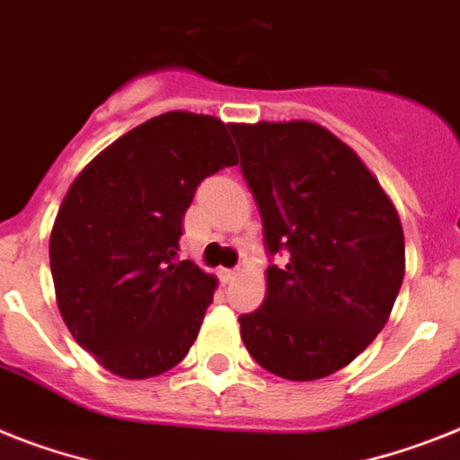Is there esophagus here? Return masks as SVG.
<instances>
[{"mask_svg": "<svg viewBox=\"0 0 460 460\" xmlns=\"http://www.w3.org/2000/svg\"><path fill=\"white\" fill-rule=\"evenodd\" d=\"M218 275H221L223 282H233L234 277H237V268H223V270L218 272Z\"/></svg>", "mask_w": 460, "mask_h": 460, "instance_id": "34e87169", "label": "esophagus"}]
</instances>
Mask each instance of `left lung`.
I'll use <instances>...</instances> for the list:
<instances>
[{"label": "left lung", "instance_id": "8db88e82", "mask_svg": "<svg viewBox=\"0 0 460 460\" xmlns=\"http://www.w3.org/2000/svg\"><path fill=\"white\" fill-rule=\"evenodd\" d=\"M263 223V305L239 317L263 369L314 381L376 339L404 279V234L362 159L313 121L230 124Z\"/></svg>", "mask_w": 460, "mask_h": 460}]
</instances>
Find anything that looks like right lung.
<instances>
[{
	"label": "right lung",
	"mask_w": 460,
	"mask_h": 460,
	"mask_svg": "<svg viewBox=\"0 0 460 460\" xmlns=\"http://www.w3.org/2000/svg\"><path fill=\"white\" fill-rule=\"evenodd\" d=\"M237 164L221 119L164 112L105 147L70 185L51 230L58 310L112 374L150 378L195 343L216 279L178 261L204 178Z\"/></svg>",
	"instance_id": "right-lung-1"
}]
</instances>
